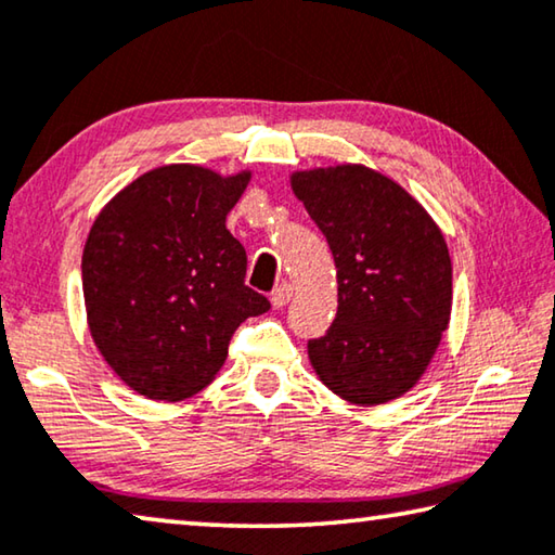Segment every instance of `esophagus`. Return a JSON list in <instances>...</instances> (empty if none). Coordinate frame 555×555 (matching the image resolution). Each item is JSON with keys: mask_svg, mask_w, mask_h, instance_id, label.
Segmentation results:
<instances>
[{"mask_svg": "<svg viewBox=\"0 0 555 555\" xmlns=\"http://www.w3.org/2000/svg\"><path fill=\"white\" fill-rule=\"evenodd\" d=\"M292 292H294V288L288 284L276 286L274 292H271V306H274V309H284V306L292 301Z\"/></svg>", "mask_w": 555, "mask_h": 555, "instance_id": "esophagus-1", "label": "esophagus"}]
</instances>
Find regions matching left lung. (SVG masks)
<instances>
[{
  "mask_svg": "<svg viewBox=\"0 0 555 555\" xmlns=\"http://www.w3.org/2000/svg\"><path fill=\"white\" fill-rule=\"evenodd\" d=\"M296 197L333 251L338 313L309 358L358 404L408 392L435 356L452 309L444 236L400 184L363 165L296 172Z\"/></svg>",
  "mask_w": 555,
  "mask_h": 555,
  "instance_id": "8db88e82",
  "label": "left lung"
}]
</instances>
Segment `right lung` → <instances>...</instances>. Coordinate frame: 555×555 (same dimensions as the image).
Instances as JSON below:
<instances>
[{"instance_id": "obj_1", "label": "right lung", "mask_w": 555, "mask_h": 555, "mask_svg": "<svg viewBox=\"0 0 555 555\" xmlns=\"http://www.w3.org/2000/svg\"><path fill=\"white\" fill-rule=\"evenodd\" d=\"M246 182L249 172L157 167L91 227L81 261L91 336L145 398L182 400L205 388L240 323L271 309L244 284L246 251L224 224Z\"/></svg>"}]
</instances>
